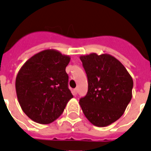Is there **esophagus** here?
<instances>
[{
  "mask_svg": "<svg viewBox=\"0 0 151 151\" xmlns=\"http://www.w3.org/2000/svg\"><path fill=\"white\" fill-rule=\"evenodd\" d=\"M77 93H78V89H77V88L74 89V96H76V95L77 94Z\"/></svg>",
  "mask_w": 151,
  "mask_h": 151,
  "instance_id": "34e87169",
  "label": "esophagus"
}]
</instances>
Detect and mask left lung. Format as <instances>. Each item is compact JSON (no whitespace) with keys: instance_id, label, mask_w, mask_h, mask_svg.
I'll list each match as a JSON object with an SVG mask.
<instances>
[{"instance_id":"obj_1","label":"left lung","mask_w":151,"mask_h":151,"mask_svg":"<svg viewBox=\"0 0 151 151\" xmlns=\"http://www.w3.org/2000/svg\"><path fill=\"white\" fill-rule=\"evenodd\" d=\"M88 90L80 99L86 118L96 127H106L123 115L132 99L133 80L126 68L109 54L82 55Z\"/></svg>"}]
</instances>
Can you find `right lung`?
I'll return each mask as SVG.
<instances>
[{
  "instance_id": "right-lung-1",
  "label": "right lung",
  "mask_w": 151,
  "mask_h": 151,
  "mask_svg": "<svg viewBox=\"0 0 151 151\" xmlns=\"http://www.w3.org/2000/svg\"><path fill=\"white\" fill-rule=\"evenodd\" d=\"M70 57L45 50L29 58L16 78V91L25 114L37 123L50 124L62 114L73 98L66 67Z\"/></svg>"
}]
</instances>
